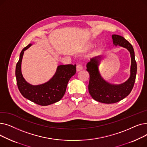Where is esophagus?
<instances>
[{
	"instance_id": "esophagus-1",
	"label": "esophagus",
	"mask_w": 147,
	"mask_h": 147,
	"mask_svg": "<svg viewBox=\"0 0 147 147\" xmlns=\"http://www.w3.org/2000/svg\"><path fill=\"white\" fill-rule=\"evenodd\" d=\"M83 69V66L81 64H78L76 66V71L77 72H79Z\"/></svg>"
}]
</instances>
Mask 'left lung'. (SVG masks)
Listing matches in <instances>:
<instances>
[{"instance_id":"obj_1","label":"left lung","mask_w":147,"mask_h":147,"mask_svg":"<svg viewBox=\"0 0 147 147\" xmlns=\"http://www.w3.org/2000/svg\"><path fill=\"white\" fill-rule=\"evenodd\" d=\"M112 39L114 46L118 45L125 48L130 52L131 65L129 79L121 84H112L106 81L99 71L102 55L91 58L86 65V70L89 74L88 86L89 94L95 101L105 104L117 102L126 98L133 89L137 71L135 52L132 45L119 35L113 34Z\"/></svg>"}]
</instances>
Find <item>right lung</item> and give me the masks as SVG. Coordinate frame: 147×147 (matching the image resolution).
<instances>
[{"label":"right lung","mask_w":147,"mask_h":147,"mask_svg":"<svg viewBox=\"0 0 147 147\" xmlns=\"http://www.w3.org/2000/svg\"><path fill=\"white\" fill-rule=\"evenodd\" d=\"M32 45L30 43L20 53L15 69L18 88L21 95L30 101L42 106L49 105L60 101L63 97L68 81L76 72V65H58L55 73L49 80L38 85L31 84L22 76L21 63L24 51Z\"/></svg>","instance_id":"right-lung-1"}]
</instances>
